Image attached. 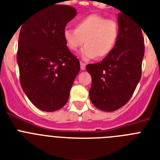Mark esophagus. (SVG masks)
<instances>
[{
	"label": "esophagus",
	"instance_id": "esophagus-1",
	"mask_svg": "<svg viewBox=\"0 0 160 160\" xmlns=\"http://www.w3.org/2000/svg\"><path fill=\"white\" fill-rule=\"evenodd\" d=\"M80 66H81V69L83 71V70L86 69V63H84L82 62H80Z\"/></svg>",
	"mask_w": 160,
	"mask_h": 160
}]
</instances>
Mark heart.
<instances>
[{"label": "heart", "mask_w": 160, "mask_h": 160, "mask_svg": "<svg viewBox=\"0 0 160 160\" xmlns=\"http://www.w3.org/2000/svg\"><path fill=\"white\" fill-rule=\"evenodd\" d=\"M62 37L70 51H77L83 43L86 44L79 53L82 59H92L96 56L102 58L114 49L119 26L115 20L92 14L78 20L75 29L65 28Z\"/></svg>", "instance_id": "1"}]
</instances>
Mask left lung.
<instances>
[{"label":"left lung","mask_w":160,"mask_h":160,"mask_svg":"<svg viewBox=\"0 0 160 160\" xmlns=\"http://www.w3.org/2000/svg\"><path fill=\"white\" fill-rule=\"evenodd\" d=\"M114 49L101 62L87 65L92 77L90 100L97 108L114 112L130 100L141 78L145 43L141 29L121 11Z\"/></svg>","instance_id":"left-lung-1"}]
</instances>
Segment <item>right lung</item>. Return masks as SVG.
<instances>
[{
	"label": "right lung",
	"mask_w": 160,
	"mask_h": 160,
	"mask_svg": "<svg viewBox=\"0 0 160 160\" xmlns=\"http://www.w3.org/2000/svg\"><path fill=\"white\" fill-rule=\"evenodd\" d=\"M64 5L40 9L23 23L18 44L20 85L33 104L44 112H55L67 103L79 60L65 44L62 32L77 15Z\"/></svg>",
	"instance_id": "1"
}]
</instances>
